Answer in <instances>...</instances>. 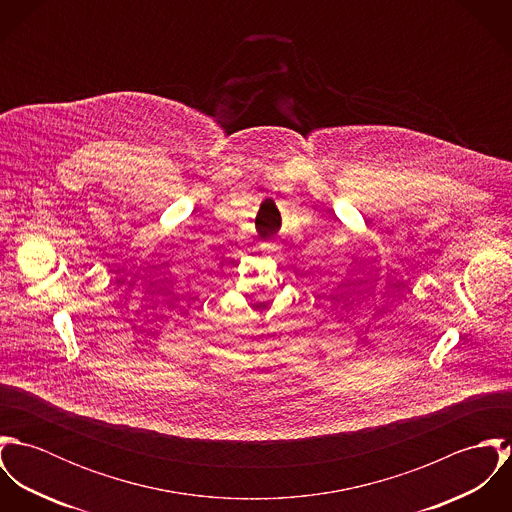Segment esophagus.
<instances>
[{"instance_id": "obj_1", "label": "esophagus", "mask_w": 512, "mask_h": 512, "mask_svg": "<svg viewBox=\"0 0 512 512\" xmlns=\"http://www.w3.org/2000/svg\"><path fill=\"white\" fill-rule=\"evenodd\" d=\"M260 248H262L264 252H276V250H278V244H276L274 238H268V240H264V242L260 244Z\"/></svg>"}]
</instances>
